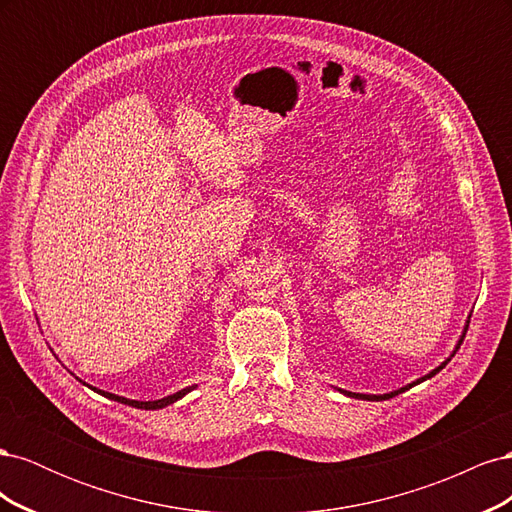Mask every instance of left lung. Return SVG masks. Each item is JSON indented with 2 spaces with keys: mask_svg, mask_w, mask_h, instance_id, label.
<instances>
[{
  "mask_svg": "<svg viewBox=\"0 0 512 512\" xmlns=\"http://www.w3.org/2000/svg\"><path fill=\"white\" fill-rule=\"evenodd\" d=\"M468 327H470V320H468V324H466V329H463V335H461V339H459V344H457V348H455V352L459 350V346L463 344V337H466V333H468ZM455 352L451 354V356H455ZM448 361H451V359H446L440 367H436V369H433V371H429V374L425 376V378H418L416 382H412V384H408V386H404V389H399V391H393V393H386V395H363V393H350V391H342V389H339V391H342L344 395H348V397H354V399H369V401H382V399H391V397H395V395H399V393H404V391H408L410 389V386H414V384H418V382H423V380H427V378H431V376H436L438 374V371L440 369H444L446 367V363Z\"/></svg>",
  "mask_w": 512,
  "mask_h": 512,
  "instance_id": "left-lung-1",
  "label": "left lung"
}]
</instances>
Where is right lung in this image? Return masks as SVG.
Segmentation results:
<instances>
[{
    "mask_svg": "<svg viewBox=\"0 0 512 512\" xmlns=\"http://www.w3.org/2000/svg\"><path fill=\"white\" fill-rule=\"evenodd\" d=\"M192 389H194V386H188V389H183V391H179V393H175V395H168V397H164V399H156V401H134V399H126V397H119V395H113V393H104V391H98V389H94V391L102 393V395H104V397H108V399L121 401V404H128V406H134V408L156 410V408H164V406L175 404L177 399H181L183 395H188Z\"/></svg>",
    "mask_w": 512,
    "mask_h": 512,
    "instance_id": "right-lung-1",
    "label": "right lung"
}]
</instances>
